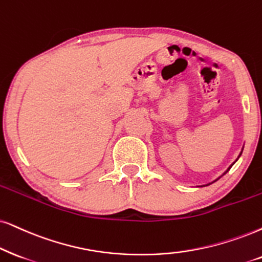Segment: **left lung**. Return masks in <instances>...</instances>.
Wrapping results in <instances>:
<instances>
[{
  "label": "left lung",
  "mask_w": 262,
  "mask_h": 262,
  "mask_svg": "<svg viewBox=\"0 0 262 262\" xmlns=\"http://www.w3.org/2000/svg\"><path fill=\"white\" fill-rule=\"evenodd\" d=\"M242 152H243V148H242V151H241V154H239V156H238V158H239V157H241ZM238 158H237V160H238ZM237 160H236V161H237ZM233 164H234V162H233V163H232V164H231V165H230V167H228V168H227V170H226V171H225V173H224L223 175H225V174H226V173H227V171L231 169V167H232V165H233ZM223 175H221V177H223ZM221 177H219V178H217V179H215V180L213 181V183H215V181H217V180H219V179H220ZM213 183H209V184H207V185H203V186H208V185H210V184H213Z\"/></svg>",
  "instance_id": "8db88e82"
}]
</instances>
